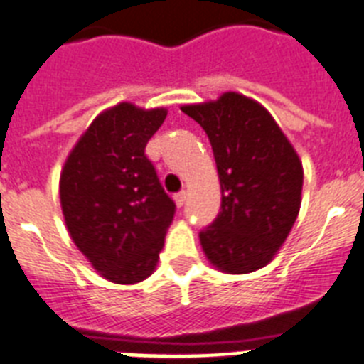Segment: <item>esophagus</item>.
I'll return each instance as SVG.
<instances>
[{
    "mask_svg": "<svg viewBox=\"0 0 364 364\" xmlns=\"http://www.w3.org/2000/svg\"><path fill=\"white\" fill-rule=\"evenodd\" d=\"M186 198H188V191H180V193H176V195H175V202H176V205H178V208H182V205L186 204Z\"/></svg>",
    "mask_w": 364,
    "mask_h": 364,
    "instance_id": "34e87169",
    "label": "esophagus"
}]
</instances>
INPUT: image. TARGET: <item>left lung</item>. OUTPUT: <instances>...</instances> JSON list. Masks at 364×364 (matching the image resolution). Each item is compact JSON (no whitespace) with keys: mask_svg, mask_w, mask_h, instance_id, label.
Returning <instances> with one entry per match:
<instances>
[{"mask_svg":"<svg viewBox=\"0 0 364 364\" xmlns=\"http://www.w3.org/2000/svg\"><path fill=\"white\" fill-rule=\"evenodd\" d=\"M180 109L210 138L220 182L222 211L198 235L205 259L230 275L264 268L301 210L304 171L297 151L268 109L240 92Z\"/></svg>","mask_w":364,"mask_h":364,"instance_id":"1","label":"left lung"}]
</instances>
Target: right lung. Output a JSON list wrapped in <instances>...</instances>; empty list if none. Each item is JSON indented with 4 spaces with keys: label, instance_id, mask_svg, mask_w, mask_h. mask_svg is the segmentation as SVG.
Segmentation results:
<instances>
[{
    "label": "right lung",
    "instance_id": "1",
    "mask_svg": "<svg viewBox=\"0 0 364 364\" xmlns=\"http://www.w3.org/2000/svg\"><path fill=\"white\" fill-rule=\"evenodd\" d=\"M166 107L120 102L91 122L67 154L60 204L70 239L100 277L136 284L159 264L175 202L146 156Z\"/></svg>",
    "mask_w": 364,
    "mask_h": 364
}]
</instances>
